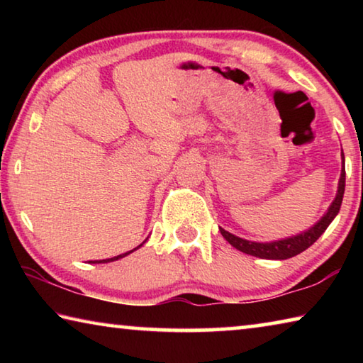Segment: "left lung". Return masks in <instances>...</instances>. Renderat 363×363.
<instances>
[{
  "mask_svg": "<svg viewBox=\"0 0 363 363\" xmlns=\"http://www.w3.org/2000/svg\"><path fill=\"white\" fill-rule=\"evenodd\" d=\"M341 160H342L341 176H340V181H337V190H336L335 200L331 201L327 213H325L323 216L307 230L296 233V235L280 238V240H274V242H253V240H247V238L233 235V233L220 229L219 227L223 237L232 245L233 248H237L245 255L261 257V259L281 261V259H288V257H293L299 253H303V251L309 248L312 243L317 242V238L327 230V227L331 224V220H333L337 216V213H340V208L342 203V195H344V186H346V168H344L342 150H341Z\"/></svg>",
  "mask_w": 363,
  "mask_h": 363,
  "instance_id": "obj_1",
  "label": "left lung"
}]
</instances>
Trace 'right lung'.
Instances as JSON below:
<instances>
[{
	"instance_id": "add662e5",
	"label": "right lung",
	"mask_w": 363,
	"mask_h": 363,
	"mask_svg": "<svg viewBox=\"0 0 363 363\" xmlns=\"http://www.w3.org/2000/svg\"><path fill=\"white\" fill-rule=\"evenodd\" d=\"M145 242H147V238H145ZM145 242H143L139 245V247H136L134 250H131V251H128V253H123V255H118V256H115V257H108V259H102V261H91L93 264H101V262H112V261H116V259H120V257H125V256H128L130 253H133V251H136V250H139L140 247H143V245L145 243Z\"/></svg>"
}]
</instances>
